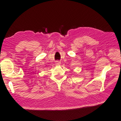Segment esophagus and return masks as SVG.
Here are the masks:
<instances>
[{
    "instance_id": "1",
    "label": "esophagus",
    "mask_w": 121,
    "mask_h": 121,
    "mask_svg": "<svg viewBox=\"0 0 121 121\" xmlns=\"http://www.w3.org/2000/svg\"><path fill=\"white\" fill-rule=\"evenodd\" d=\"M60 64H61V62H58V61H57V62H56V65H60Z\"/></svg>"
}]
</instances>
